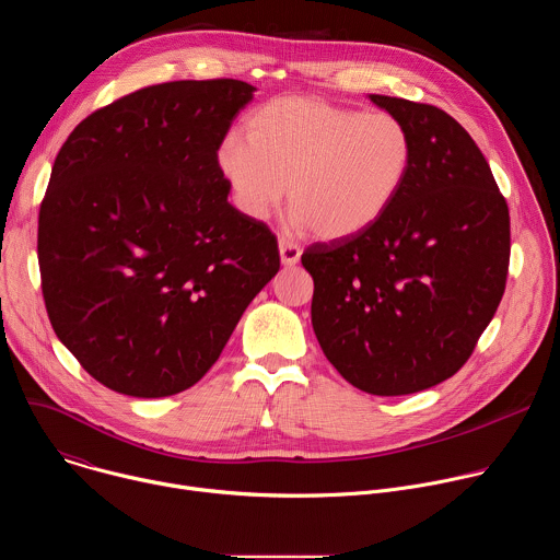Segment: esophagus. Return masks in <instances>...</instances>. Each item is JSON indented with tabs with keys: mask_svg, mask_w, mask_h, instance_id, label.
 <instances>
[{
	"mask_svg": "<svg viewBox=\"0 0 560 560\" xmlns=\"http://www.w3.org/2000/svg\"><path fill=\"white\" fill-rule=\"evenodd\" d=\"M279 257H281L283 266H296L299 259H301V248L296 244L288 242V238H281V242H279Z\"/></svg>",
	"mask_w": 560,
	"mask_h": 560,
	"instance_id": "obj_1",
	"label": "esophagus"
}]
</instances>
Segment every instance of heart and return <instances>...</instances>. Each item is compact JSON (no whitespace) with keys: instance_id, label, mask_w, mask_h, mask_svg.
Here are the masks:
<instances>
[{"instance_id":"obj_1","label":"heart","mask_w":560,"mask_h":560,"mask_svg":"<svg viewBox=\"0 0 560 560\" xmlns=\"http://www.w3.org/2000/svg\"><path fill=\"white\" fill-rule=\"evenodd\" d=\"M412 164L415 137L404 119L305 95L259 106L246 137L232 132L217 148V168L242 212L266 219L288 190L290 225L326 242L376 225Z\"/></svg>"}]
</instances>
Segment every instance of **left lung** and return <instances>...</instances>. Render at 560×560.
Returning a JSON list of instances; mask_svg holds the SVG:
<instances>
[{
    "instance_id": "left-lung-1",
    "label": "left lung",
    "mask_w": 560,
    "mask_h": 560,
    "mask_svg": "<svg viewBox=\"0 0 560 560\" xmlns=\"http://www.w3.org/2000/svg\"><path fill=\"white\" fill-rule=\"evenodd\" d=\"M415 137L410 179L363 234L310 246L312 328L328 361L376 396L456 374L501 303L510 210L467 130L430 104L370 95Z\"/></svg>"
}]
</instances>
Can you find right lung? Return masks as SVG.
Instances as JSON below:
<instances>
[{"instance_id": "right-lung-1", "label": "right lung", "mask_w": 560, "mask_h": 560, "mask_svg": "<svg viewBox=\"0 0 560 560\" xmlns=\"http://www.w3.org/2000/svg\"><path fill=\"white\" fill-rule=\"evenodd\" d=\"M257 89L168 82L95 110L63 141L37 257L59 341L102 385L192 387L279 272L277 236L228 203L217 148Z\"/></svg>"}]
</instances>
